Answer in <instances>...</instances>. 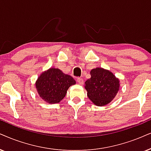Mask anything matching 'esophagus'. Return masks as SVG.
Wrapping results in <instances>:
<instances>
[{
    "label": "esophagus",
    "instance_id": "1",
    "mask_svg": "<svg viewBox=\"0 0 151 151\" xmlns=\"http://www.w3.org/2000/svg\"><path fill=\"white\" fill-rule=\"evenodd\" d=\"M77 83L80 85H82L83 83V79H81V78H77Z\"/></svg>",
    "mask_w": 151,
    "mask_h": 151
}]
</instances>
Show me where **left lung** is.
Returning <instances> with one entry per match:
<instances>
[{"mask_svg":"<svg viewBox=\"0 0 151 151\" xmlns=\"http://www.w3.org/2000/svg\"><path fill=\"white\" fill-rule=\"evenodd\" d=\"M90 74L91 77L86 81L84 85L88 97L95 105H106L119 91V79L109 70L102 68L92 69Z\"/></svg>","mask_w":151,"mask_h":151,"instance_id":"left-lung-1","label":"left lung"}]
</instances>
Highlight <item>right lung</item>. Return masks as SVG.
Here are the masks:
<instances>
[{
  "label": "right lung",
  "instance_id": "1",
  "mask_svg": "<svg viewBox=\"0 0 151 151\" xmlns=\"http://www.w3.org/2000/svg\"><path fill=\"white\" fill-rule=\"evenodd\" d=\"M76 81L58 68H51L43 72L37 81L35 88L40 97L49 104H57L65 96L69 88Z\"/></svg>",
  "mask_w": 151,
  "mask_h": 151
}]
</instances>
